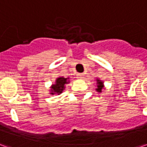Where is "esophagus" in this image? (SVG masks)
Returning <instances> with one entry per match:
<instances>
[{"label":"esophagus","mask_w":147,"mask_h":147,"mask_svg":"<svg viewBox=\"0 0 147 147\" xmlns=\"http://www.w3.org/2000/svg\"><path fill=\"white\" fill-rule=\"evenodd\" d=\"M77 78H78V79H82V78H84V74H77Z\"/></svg>","instance_id":"34e87169"}]
</instances>
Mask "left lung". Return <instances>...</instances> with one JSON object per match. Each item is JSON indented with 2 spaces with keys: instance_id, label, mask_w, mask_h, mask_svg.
Masks as SVG:
<instances>
[{
  "instance_id": "1",
  "label": "left lung",
  "mask_w": 147,
  "mask_h": 147,
  "mask_svg": "<svg viewBox=\"0 0 147 147\" xmlns=\"http://www.w3.org/2000/svg\"><path fill=\"white\" fill-rule=\"evenodd\" d=\"M96 91L97 92H101L102 90H103L105 88L104 82L101 81V80L99 79V78H96Z\"/></svg>"
}]
</instances>
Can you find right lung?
<instances>
[{
  "label": "right lung",
  "mask_w": 147,
  "mask_h": 147,
  "mask_svg": "<svg viewBox=\"0 0 147 147\" xmlns=\"http://www.w3.org/2000/svg\"><path fill=\"white\" fill-rule=\"evenodd\" d=\"M69 78H64V77H58L55 83H53L50 88V93L51 95H60L65 89L66 84L69 83Z\"/></svg>",
  "instance_id": "add662e5"
}]
</instances>
